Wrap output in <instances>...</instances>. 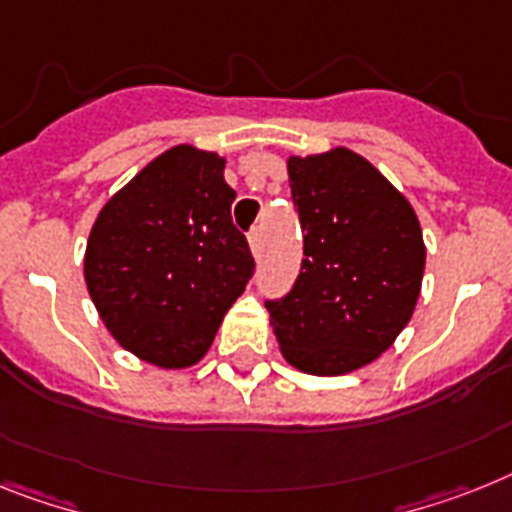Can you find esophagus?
<instances>
[{"label": "esophagus", "instance_id": "1", "mask_svg": "<svg viewBox=\"0 0 512 512\" xmlns=\"http://www.w3.org/2000/svg\"><path fill=\"white\" fill-rule=\"evenodd\" d=\"M248 246H251L253 256H261V227H253L248 232Z\"/></svg>", "mask_w": 512, "mask_h": 512}]
</instances>
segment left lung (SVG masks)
Listing matches in <instances>:
<instances>
[{"label":"left lung","mask_w":512,"mask_h":512,"mask_svg":"<svg viewBox=\"0 0 512 512\" xmlns=\"http://www.w3.org/2000/svg\"><path fill=\"white\" fill-rule=\"evenodd\" d=\"M290 193L303 227L293 290L269 301V324L293 369L350 374L411 322L426 246L411 201L356 151L287 156Z\"/></svg>","instance_id":"8db88e82"}]
</instances>
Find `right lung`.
Returning a JSON list of instances; mask_svg holds the SVG:
<instances>
[{"mask_svg": "<svg viewBox=\"0 0 512 512\" xmlns=\"http://www.w3.org/2000/svg\"><path fill=\"white\" fill-rule=\"evenodd\" d=\"M225 156L180 143L101 206L83 277L109 335L159 369L196 366L246 290L253 256L235 230Z\"/></svg>", "mask_w": 512, "mask_h": 512, "instance_id": "1", "label": "right lung"}]
</instances>
